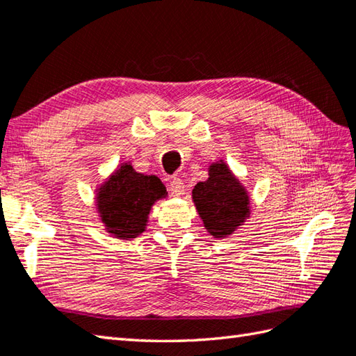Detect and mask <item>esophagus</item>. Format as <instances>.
<instances>
[{
  "instance_id": "obj_1",
  "label": "esophagus",
  "mask_w": 356,
  "mask_h": 356,
  "mask_svg": "<svg viewBox=\"0 0 356 356\" xmlns=\"http://www.w3.org/2000/svg\"><path fill=\"white\" fill-rule=\"evenodd\" d=\"M170 191L172 195H176V197H179V195L185 194V184L184 180L180 177H172L170 180Z\"/></svg>"
}]
</instances>
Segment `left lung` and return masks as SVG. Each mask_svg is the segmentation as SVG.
<instances>
[{"label": "left lung", "mask_w": 356, "mask_h": 356, "mask_svg": "<svg viewBox=\"0 0 356 356\" xmlns=\"http://www.w3.org/2000/svg\"><path fill=\"white\" fill-rule=\"evenodd\" d=\"M193 200L211 236H229L249 216V197L225 162L209 166V177L193 190Z\"/></svg>", "instance_id": "left-lung-1"}]
</instances>
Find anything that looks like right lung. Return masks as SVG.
<instances>
[{
	"mask_svg": "<svg viewBox=\"0 0 356 356\" xmlns=\"http://www.w3.org/2000/svg\"><path fill=\"white\" fill-rule=\"evenodd\" d=\"M165 195V186L156 176L136 172L125 163L101 186L97 209L108 232L128 240L145 231L151 207Z\"/></svg>",
	"mask_w": 356,
	"mask_h": 356,
	"instance_id": "right-lung-1",
	"label": "right lung"
}]
</instances>
